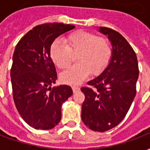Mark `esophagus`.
Segmentation results:
<instances>
[{
    "instance_id": "1",
    "label": "esophagus",
    "mask_w": 150,
    "mask_h": 150,
    "mask_svg": "<svg viewBox=\"0 0 150 150\" xmlns=\"http://www.w3.org/2000/svg\"><path fill=\"white\" fill-rule=\"evenodd\" d=\"M72 90H73V92H76V91H78L79 90V88L77 87V86H73L72 87Z\"/></svg>"
}]
</instances>
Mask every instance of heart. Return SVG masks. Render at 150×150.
<instances>
[{
  "mask_svg": "<svg viewBox=\"0 0 150 150\" xmlns=\"http://www.w3.org/2000/svg\"><path fill=\"white\" fill-rule=\"evenodd\" d=\"M62 42L55 40L50 49L54 63L59 68L67 67L76 55L78 64L69 67L60 75L67 84H79L88 78L91 72L97 75L106 68L110 61L112 49L109 41L95 34L83 30L72 33Z\"/></svg>",
  "mask_w": 150,
  "mask_h": 150,
  "instance_id": "heart-1",
  "label": "heart"
}]
</instances>
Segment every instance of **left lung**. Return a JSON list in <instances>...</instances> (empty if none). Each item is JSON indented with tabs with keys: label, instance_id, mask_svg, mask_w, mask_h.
Instances as JSON below:
<instances>
[{
	"label": "left lung",
	"instance_id": "8db88e82",
	"mask_svg": "<svg viewBox=\"0 0 150 150\" xmlns=\"http://www.w3.org/2000/svg\"><path fill=\"white\" fill-rule=\"evenodd\" d=\"M99 31L108 36L112 54L103 72L88 82L91 88H81L85 96L81 117L90 129L105 132L118 125L129 110L139 70L135 51L121 34L107 27H100Z\"/></svg>",
	"mask_w": 150,
	"mask_h": 150
}]
</instances>
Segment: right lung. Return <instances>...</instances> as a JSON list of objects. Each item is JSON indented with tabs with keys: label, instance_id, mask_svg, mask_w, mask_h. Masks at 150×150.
Segmentation results:
<instances>
[{
	"label": "right lung",
	"instance_id": "obj_1",
	"mask_svg": "<svg viewBox=\"0 0 150 150\" xmlns=\"http://www.w3.org/2000/svg\"><path fill=\"white\" fill-rule=\"evenodd\" d=\"M75 28L63 23H45L34 27L15 47L10 71L13 100L22 119L35 129H53L61 120V107L71 88L55 83L57 72L50 54L53 42Z\"/></svg>",
	"mask_w": 150,
	"mask_h": 150
}]
</instances>
